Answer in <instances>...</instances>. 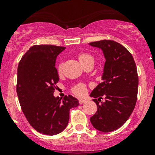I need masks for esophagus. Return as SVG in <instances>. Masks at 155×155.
<instances>
[{
    "instance_id": "1",
    "label": "esophagus",
    "mask_w": 155,
    "mask_h": 155,
    "mask_svg": "<svg viewBox=\"0 0 155 155\" xmlns=\"http://www.w3.org/2000/svg\"><path fill=\"white\" fill-rule=\"evenodd\" d=\"M85 102V100H83V99H79V104H83Z\"/></svg>"
}]
</instances>
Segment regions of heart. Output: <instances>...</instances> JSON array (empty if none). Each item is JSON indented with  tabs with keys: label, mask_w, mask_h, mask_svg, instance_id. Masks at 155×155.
<instances>
[{
	"label": "heart",
	"mask_w": 155,
	"mask_h": 155,
	"mask_svg": "<svg viewBox=\"0 0 155 155\" xmlns=\"http://www.w3.org/2000/svg\"><path fill=\"white\" fill-rule=\"evenodd\" d=\"M78 58H79V61L81 62V64H82V65L85 64L87 62L90 61H94V58L92 57L91 54H87V53H80V54H79V56H78ZM61 71L62 65L60 64L58 66V72L59 73H61ZM85 91H86V87H85V85H83V84H78V85H76V86H74V87L73 88V94L77 95V96H82V95L85 93Z\"/></svg>",
	"instance_id": "obj_1"
}]
</instances>
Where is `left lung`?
<instances>
[{
	"label": "left lung",
	"mask_w": 155,
	"mask_h": 155,
	"mask_svg": "<svg viewBox=\"0 0 155 155\" xmlns=\"http://www.w3.org/2000/svg\"><path fill=\"white\" fill-rule=\"evenodd\" d=\"M89 45L101 48L106 58L104 82L90 94L97 107L90 121L95 129L112 132L127 121L135 107L139 83L137 66L130 52L117 42L103 40ZM103 97L104 102H101Z\"/></svg>",
	"instance_id": "8db88e82"
}]
</instances>
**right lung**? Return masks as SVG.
<instances>
[{
    "instance_id": "1",
    "label": "right lung",
    "mask_w": 155,
    "mask_h": 155,
    "mask_svg": "<svg viewBox=\"0 0 155 155\" xmlns=\"http://www.w3.org/2000/svg\"><path fill=\"white\" fill-rule=\"evenodd\" d=\"M66 48L52 45H34L22 56L17 70L16 91L28 121L39 133L56 135L67 127L71 108L79 105L71 95L54 97L59 77L57 56Z\"/></svg>"
}]
</instances>
